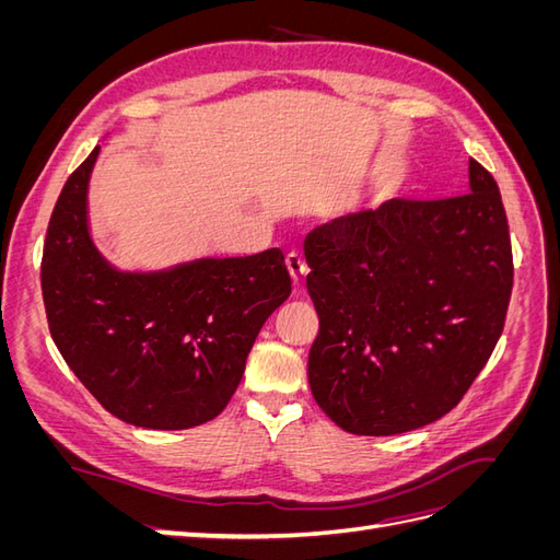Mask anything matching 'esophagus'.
I'll list each match as a JSON object with an SVG mask.
<instances>
[{
  "instance_id": "1",
  "label": "esophagus",
  "mask_w": 560,
  "mask_h": 560,
  "mask_svg": "<svg viewBox=\"0 0 560 560\" xmlns=\"http://www.w3.org/2000/svg\"><path fill=\"white\" fill-rule=\"evenodd\" d=\"M284 264H287V270H290V278H292L294 290L299 292V290H301V284H303V280H306V276H308V266H306V261H303L301 254H296V252H290V254H287Z\"/></svg>"
}]
</instances>
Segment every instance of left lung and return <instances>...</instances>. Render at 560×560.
I'll use <instances>...</instances> for the list:
<instances>
[{
	"label": "left lung",
	"instance_id": "obj_1",
	"mask_svg": "<svg viewBox=\"0 0 560 560\" xmlns=\"http://www.w3.org/2000/svg\"><path fill=\"white\" fill-rule=\"evenodd\" d=\"M319 331L313 397L338 428L393 436L446 416L486 366L512 294L495 179L469 159V194L389 200L315 229L306 245Z\"/></svg>",
	"mask_w": 560,
	"mask_h": 560
}]
</instances>
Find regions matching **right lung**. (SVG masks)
Listing matches in <instances>:
<instances>
[{
	"label": "right lung",
	"mask_w": 560,
	"mask_h": 560,
	"mask_svg": "<svg viewBox=\"0 0 560 560\" xmlns=\"http://www.w3.org/2000/svg\"><path fill=\"white\" fill-rule=\"evenodd\" d=\"M100 147L50 214L42 292L50 336L118 420L189 430L226 409L264 322L292 292L280 249L124 270L93 241L89 186Z\"/></svg>",
	"instance_id": "add662e5"
}]
</instances>
